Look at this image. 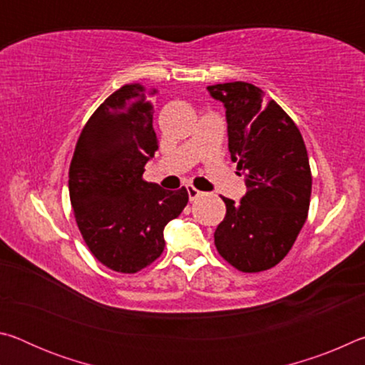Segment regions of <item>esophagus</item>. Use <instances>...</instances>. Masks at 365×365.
<instances>
[{"mask_svg":"<svg viewBox=\"0 0 365 365\" xmlns=\"http://www.w3.org/2000/svg\"><path fill=\"white\" fill-rule=\"evenodd\" d=\"M187 191H188V197H190V201H195V200H197V197H200V196L202 195V191H200L197 188H195L193 185H188V187H187Z\"/></svg>","mask_w":365,"mask_h":365,"instance_id":"1","label":"esophagus"}]
</instances>
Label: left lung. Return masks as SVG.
<instances>
[{
	"instance_id": "1",
	"label": "left lung",
	"mask_w": 365,
	"mask_h": 365,
	"mask_svg": "<svg viewBox=\"0 0 365 365\" xmlns=\"http://www.w3.org/2000/svg\"><path fill=\"white\" fill-rule=\"evenodd\" d=\"M224 103L228 151L245 177L246 195L222 197L227 214L215 228L219 255L235 269L262 272L285 257L307 219L312 175L307 150L292 117L246 82L207 86Z\"/></svg>"
}]
</instances>
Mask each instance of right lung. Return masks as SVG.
<instances>
[{
  "mask_svg": "<svg viewBox=\"0 0 365 365\" xmlns=\"http://www.w3.org/2000/svg\"><path fill=\"white\" fill-rule=\"evenodd\" d=\"M148 98L141 83L108 96L83 125L69 168L78 230L91 255L120 274H137L163 255L164 227L188 202L185 187L169 191L143 180L159 150Z\"/></svg>",
  "mask_w": 365,
  "mask_h": 365,
  "instance_id": "add662e5",
  "label": "right lung"
}]
</instances>
